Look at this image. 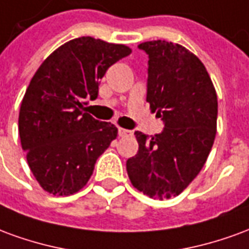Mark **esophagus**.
Listing matches in <instances>:
<instances>
[{
    "label": "esophagus",
    "instance_id": "1",
    "mask_svg": "<svg viewBox=\"0 0 249 249\" xmlns=\"http://www.w3.org/2000/svg\"><path fill=\"white\" fill-rule=\"evenodd\" d=\"M132 130H128V129H124V128H119V136L120 137H129L132 136Z\"/></svg>",
    "mask_w": 249,
    "mask_h": 249
}]
</instances>
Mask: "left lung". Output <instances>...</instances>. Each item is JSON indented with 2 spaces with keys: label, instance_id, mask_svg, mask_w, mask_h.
<instances>
[{
  "label": "left lung",
  "instance_id": "1",
  "mask_svg": "<svg viewBox=\"0 0 249 249\" xmlns=\"http://www.w3.org/2000/svg\"><path fill=\"white\" fill-rule=\"evenodd\" d=\"M148 54L146 103L164 124L148 137L135 132L137 155L128 159L130 183L152 198L178 196L192 183L213 145L217 96L193 53L167 41L139 45Z\"/></svg>",
  "mask_w": 249,
  "mask_h": 249
}]
</instances>
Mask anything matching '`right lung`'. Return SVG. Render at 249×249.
Here are the masks:
<instances>
[{"instance_id": "add662e5", "label": "right lung", "mask_w": 249, "mask_h": 249, "mask_svg": "<svg viewBox=\"0 0 249 249\" xmlns=\"http://www.w3.org/2000/svg\"><path fill=\"white\" fill-rule=\"evenodd\" d=\"M130 52L81 37L60 46L36 71L21 103L18 132L30 171L46 192L68 196L80 191L116 139L117 128L93 119L85 105L97 98L109 66Z\"/></svg>"}]
</instances>
